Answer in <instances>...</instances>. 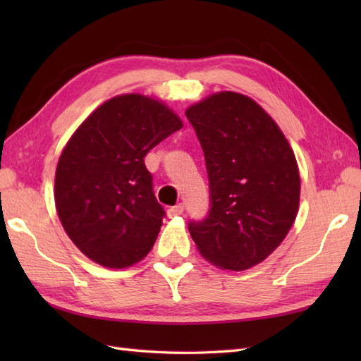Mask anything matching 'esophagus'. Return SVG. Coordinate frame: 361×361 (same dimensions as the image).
I'll use <instances>...</instances> for the list:
<instances>
[{"label": "esophagus", "instance_id": "1", "mask_svg": "<svg viewBox=\"0 0 361 361\" xmlns=\"http://www.w3.org/2000/svg\"><path fill=\"white\" fill-rule=\"evenodd\" d=\"M183 211H185V206H183L181 203H178V204L172 206V208H169V211H167V216L171 217V219H172V217H176V216H181Z\"/></svg>", "mask_w": 361, "mask_h": 361}]
</instances>
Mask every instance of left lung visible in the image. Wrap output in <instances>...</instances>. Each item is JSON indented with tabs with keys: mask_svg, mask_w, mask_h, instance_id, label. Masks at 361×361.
Instances as JSON below:
<instances>
[{
	"mask_svg": "<svg viewBox=\"0 0 361 361\" xmlns=\"http://www.w3.org/2000/svg\"><path fill=\"white\" fill-rule=\"evenodd\" d=\"M203 149L209 211L189 221L202 256L242 271L270 256L296 219L298 164L286 136L252 99L224 91L188 109Z\"/></svg>",
	"mask_w": 361,
	"mask_h": 361,
	"instance_id": "left-lung-1",
	"label": "left lung"
}]
</instances>
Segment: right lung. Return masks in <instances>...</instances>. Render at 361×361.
Returning <instances> with one entry per match:
<instances>
[{
    "mask_svg": "<svg viewBox=\"0 0 361 361\" xmlns=\"http://www.w3.org/2000/svg\"><path fill=\"white\" fill-rule=\"evenodd\" d=\"M181 127L164 104L124 94L102 104L75 130L57 164L56 208L87 257L126 268L147 256L166 211L144 157Z\"/></svg>",
    "mask_w": 361,
    "mask_h": 361,
    "instance_id": "add662e5",
    "label": "right lung"
}]
</instances>
